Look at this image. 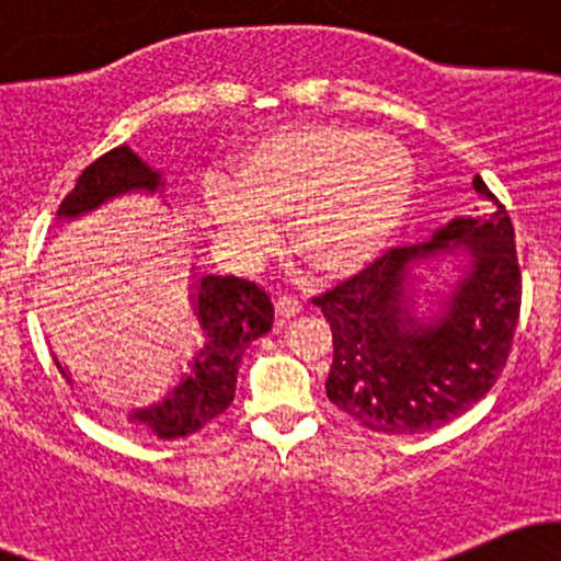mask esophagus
I'll return each mask as SVG.
<instances>
[{
	"mask_svg": "<svg viewBox=\"0 0 561 561\" xmlns=\"http://www.w3.org/2000/svg\"><path fill=\"white\" fill-rule=\"evenodd\" d=\"M274 313L279 321H289L300 313V302L295 298H287V295H282V298H276L274 302Z\"/></svg>",
	"mask_w": 561,
	"mask_h": 561,
	"instance_id": "obj_1",
	"label": "esophagus"
}]
</instances>
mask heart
<instances>
[{
    "instance_id": "obj_1",
    "label": "heart",
    "mask_w": 561,
    "mask_h": 561,
    "mask_svg": "<svg viewBox=\"0 0 561 561\" xmlns=\"http://www.w3.org/2000/svg\"><path fill=\"white\" fill-rule=\"evenodd\" d=\"M414 158L401 141L366 128L300 124L250 139L227 182H208L203 214L240 263L272 250V224L287 218V248L317 279L364 272L409 218Z\"/></svg>"
}]
</instances>
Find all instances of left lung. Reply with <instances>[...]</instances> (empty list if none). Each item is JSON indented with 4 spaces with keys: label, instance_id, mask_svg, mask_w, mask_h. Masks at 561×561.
Wrapping results in <instances>:
<instances>
[{
    "label": "left lung",
    "instance_id": "obj_1",
    "mask_svg": "<svg viewBox=\"0 0 561 561\" xmlns=\"http://www.w3.org/2000/svg\"><path fill=\"white\" fill-rule=\"evenodd\" d=\"M472 186L491 214L454 216L317 298L334 345L327 398L375 433L454 422L506 366L523 300L514 229L480 176Z\"/></svg>",
    "mask_w": 561,
    "mask_h": 561
}]
</instances>
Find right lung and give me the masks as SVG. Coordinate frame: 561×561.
<instances>
[{"instance_id":"add662e5","label":"right lung","mask_w":561,"mask_h":561,"mask_svg":"<svg viewBox=\"0 0 561 561\" xmlns=\"http://www.w3.org/2000/svg\"><path fill=\"white\" fill-rule=\"evenodd\" d=\"M165 186L169 184L163 171L147 163L128 145H121L81 173L73 192L57 210V224L81 221L83 216H92L128 195L160 199L165 195ZM190 282V306L203 332V343L195 347L190 364L179 371L158 401L137 405L126 416L131 427L147 430L160 440H176L197 433L229 409L234 401L244 347L272 330L274 319L272 300L253 282L203 274L195 263ZM55 364L60 375L76 385L70 369L57 356Z\"/></svg>"}]
</instances>
